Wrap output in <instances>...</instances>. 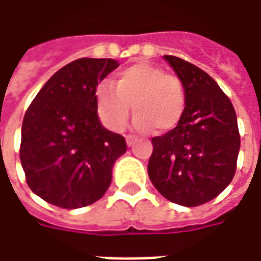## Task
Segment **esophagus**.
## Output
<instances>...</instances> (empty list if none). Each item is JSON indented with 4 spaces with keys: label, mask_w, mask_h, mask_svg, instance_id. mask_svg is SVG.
<instances>
[{
    "label": "esophagus",
    "mask_w": 261,
    "mask_h": 261,
    "mask_svg": "<svg viewBox=\"0 0 261 261\" xmlns=\"http://www.w3.org/2000/svg\"><path fill=\"white\" fill-rule=\"evenodd\" d=\"M137 138L134 136H125V142H127V145L128 147H133L134 144H136Z\"/></svg>",
    "instance_id": "34e87169"
}]
</instances>
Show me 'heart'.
Returning a JSON list of instances; mask_svg holds the SVG:
<instances>
[{
  "mask_svg": "<svg viewBox=\"0 0 261 261\" xmlns=\"http://www.w3.org/2000/svg\"><path fill=\"white\" fill-rule=\"evenodd\" d=\"M112 85L102 84L96 92L99 117L112 131L124 128L131 106L140 130L152 127L159 133L175 128L186 110L185 82L156 65H130L114 76Z\"/></svg>",
  "mask_w": 261,
  "mask_h": 261,
  "instance_id": "b5f03b06",
  "label": "heart"
}]
</instances>
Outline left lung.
<instances>
[{
    "instance_id": "1",
    "label": "left lung",
    "mask_w": 261,
    "mask_h": 261,
    "mask_svg": "<svg viewBox=\"0 0 261 261\" xmlns=\"http://www.w3.org/2000/svg\"><path fill=\"white\" fill-rule=\"evenodd\" d=\"M185 82L187 106L175 128L153 137L148 176L169 201L197 207L225 190L241 148L235 109L210 75L192 63L164 56Z\"/></svg>"
}]
</instances>
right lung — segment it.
<instances>
[{"instance_id": "1", "label": "right lung", "mask_w": 261, "mask_h": 261, "mask_svg": "<svg viewBox=\"0 0 261 261\" xmlns=\"http://www.w3.org/2000/svg\"><path fill=\"white\" fill-rule=\"evenodd\" d=\"M119 63L78 59L43 85L22 123L20 164L31 190L56 207L91 205L110 186L124 137L97 119L96 86Z\"/></svg>"}]
</instances>
